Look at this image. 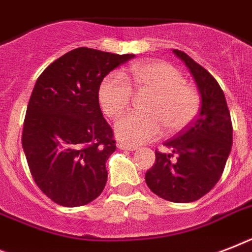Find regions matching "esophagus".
Masks as SVG:
<instances>
[{"label": "esophagus", "instance_id": "obj_1", "mask_svg": "<svg viewBox=\"0 0 252 252\" xmlns=\"http://www.w3.org/2000/svg\"><path fill=\"white\" fill-rule=\"evenodd\" d=\"M119 148H120L122 150H129V152H133V150L137 149L136 146L129 145V144H123V142H120V144H119Z\"/></svg>", "mask_w": 252, "mask_h": 252}]
</instances>
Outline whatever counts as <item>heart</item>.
Returning a JSON list of instances; mask_svg holds the SVG:
<instances>
[{"label":"heart","mask_w":252,"mask_h":252,"mask_svg":"<svg viewBox=\"0 0 252 252\" xmlns=\"http://www.w3.org/2000/svg\"><path fill=\"white\" fill-rule=\"evenodd\" d=\"M128 80L138 93H149L146 115L129 114L115 126V134L123 142L138 145L158 137L165 126L167 132L187 128L200 110V95L186 82L183 73L165 61L137 63L129 68ZM132 90L119 73H110L98 87L103 114L118 119L129 107Z\"/></svg>","instance_id":"heart-1"}]
</instances>
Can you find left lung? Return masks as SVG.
<instances>
[{
	"label": "left lung",
	"mask_w": 252,
	"mask_h": 252,
	"mask_svg": "<svg viewBox=\"0 0 252 252\" xmlns=\"http://www.w3.org/2000/svg\"><path fill=\"white\" fill-rule=\"evenodd\" d=\"M201 96L197 118L163 145L171 153L156 150V162L145 174L148 187L172 203H192L215 187L222 175L233 144L230 112L215 77L179 49ZM176 159L172 160V157Z\"/></svg>",
	"instance_id": "1"
}]
</instances>
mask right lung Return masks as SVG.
<instances>
[{"label": "right lung", "instance_id": "right-lung-1", "mask_svg": "<svg viewBox=\"0 0 252 252\" xmlns=\"http://www.w3.org/2000/svg\"><path fill=\"white\" fill-rule=\"evenodd\" d=\"M133 57L81 47L53 61L37 78L22 146L35 183L59 205L81 207L102 193L116 141L99 107L98 87Z\"/></svg>", "mask_w": 252, "mask_h": 252}]
</instances>
